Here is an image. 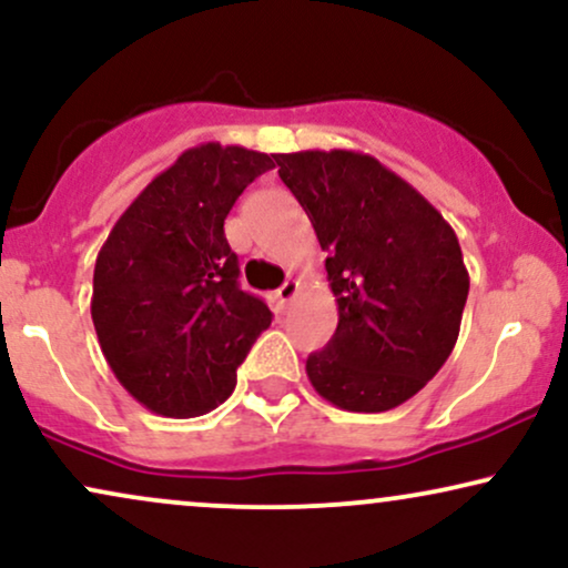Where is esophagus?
Wrapping results in <instances>:
<instances>
[{"mask_svg":"<svg viewBox=\"0 0 568 568\" xmlns=\"http://www.w3.org/2000/svg\"><path fill=\"white\" fill-rule=\"evenodd\" d=\"M296 291H298V283H296V280H285V283L280 285L277 293H275L277 304H280V306H288V301H291L293 296H296Z\"/></svg>","mask_w":568,"mask_h":568,"instance_id":"esophagus-1","label":"esophagus"}]
</instances>
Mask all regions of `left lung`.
<instances>
[{"mask_svg":"<svg viewBox=\"0 0 568 568\" xmlns=\"http://www.w3.org/2000/svg\"><path fill=\"white\" fill-rule=\"evenodd\" d=\"M312 220L337 304L329 343L306 358L308 383L337 408H396L456 346L469 272L454 227L404 178L348 149L275 154Z\"/></svg>","mask_w":568,"mask_h":568,"instance_id":"1","label":"left lung"}]
</instances>
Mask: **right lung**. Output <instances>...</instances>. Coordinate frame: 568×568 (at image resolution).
I'll use <instances>...</instances> for the list:
<instances>
[{
    "label": "right lung",
    "mask_w": 568,
    "mask_h": 568,
    "mask_svg": "<svg viewBox=\"0 0 568 568\" xmlns=\"http://www.w3.org/2000/svg\"><path fill=\"white\" fill-rule=\"evenodd\" d=\"M272 168L270 154L199 143L106 235L93 267L91 320L114 377L149 412L175 419L212 412L270 327L267 304L241 291L225 217Z\"/></svg>",
    "instance_id": "obj_1"
}]
</instances>
